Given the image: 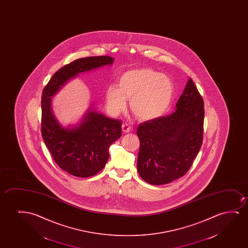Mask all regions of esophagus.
Segmentation results:
<instances>
[{
	"mask_svg": "<svg viewBox=\"0 0 248 248\" xmlns=\"http://www.w3.org/2000/svg\"><path fill=\"white\" fill-rule=\"evenodd\" d=\"M130 126L129 124H124L122 125V130L124 133H129L130 131Z\"/></svg>",
	"mask_w": 248,
	"mask_h": 248,
	"instance_id": "esophagus-1",
	"label": "esophagus"
}]
</instances>
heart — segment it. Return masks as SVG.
<instances>
[{
  "label": "heart",
  "instance_id": "obj_1",
  "mask_svg": "<svg viewBox=\"0 0 248 248\" xmlns=\"http://www.w3.org/2000/svg\"><path fill=\"white\" fill-rule=\"evenodd\" d=\"M173 95V82L167 75L150 68L132 69L124 73L118 87L110 85L106 91V103L110 112L118 115L129 100L131 112L141 120L163 116L170 108Z\"/></svg>",
  "mask_w": 248,
  "mask_h": 248
}]
</instances>
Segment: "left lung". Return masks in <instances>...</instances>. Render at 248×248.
Listing matches in <instances>:
<instances>
[{"mask_svg":"<svg viewBox=\"0 0 248 248\" xmlns=\"http://www.w3.org/2000/svg\"><path fill=\"white\" fill-rule=\"evenodd\" d=\"M171 115L140 123L137 170L151 185H165L184 176L203 140L204 102L193 80L187 82Z\"/></svg>","mask_w":248,"mask_h":248,"instance_id":"1","label":"left lung"}]
</instances>
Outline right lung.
I'll use <instances>...</instances> for the list:
<instances>
[{
  "label": "right lung",
  "mask_w": 248,
  "mask_h": 248,
  "mask_svg": "<svg viewBox=\"0 0 248 248\" xmlns=\"http://www.w3.org/2000/svg\"><path fill=\"white\" fill-rule=\"evenodd\" d=\"M109 56L79 58L56 72L41 95V135L56 163L72 175L80 178L98 173L109 157L110 146L121 136L122 122L102 113L87 112L79 125L62 128L51 108V96L79 73L112 64Z\"/></svg>",
  "instance_id": "add662e5"
}]
</instances>
